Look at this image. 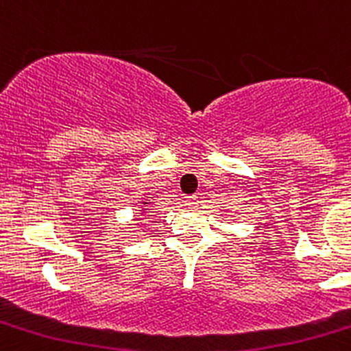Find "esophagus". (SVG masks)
I'll return each instance as SVG.
<instances>
[{
  "instance_id": "esophagus-1",
  "label": "esophagus",
  "mask_w": 351,
  "mask_h": 351,
  "mask_svg": "<svg viewBox=\"0 0 351 351\" xmlns=\"http://www.w3.org/2000/svg\"><path fill=\"white\" fill-rule=\"evenodd\" d=\"M195 204H199V199H197V195L186 197V206H195Z\"/></svg>"
}]
</instances>
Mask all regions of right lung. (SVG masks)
Wrapping results in <instances>:
<instances>
[{
	"label": "right lung",
	"instance_id": "right-lung-1",
	"mask_svg": "<svg viewBox=\"0 0 351 351\" xmlns=\"http://www.w3.org/2000/svg\"><path fill=\"white\" fill-rule=\"evenodd\" d=\"M144 204H147V202H144ZM141 213H147V210H145V209H141ZM141 216H145V214H141ZM138 219H142V217H138Z\"/></svg>",
	"mask_w": 351,
	"mask_h": 351
}]
</instances>
